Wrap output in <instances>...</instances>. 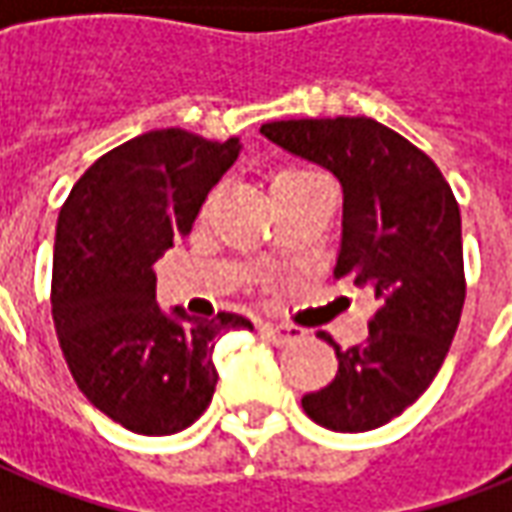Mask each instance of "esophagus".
<instances>
[{
  "instance_id": "obj_1",
  "label": "esophagus",
  "mask_w": 512,
  "mask_h": 512,
  "mask_svg": "<svg viewBox=\"0 0 512 512\" xmlns=\"http://www.w3.org/2000/svg\"><path fill=\"white\" fill-rule=\"evenodd\" d=\"M263 336L274 344H294L297 339H302V330L300 328H291V325H263Z\"/></svg>"
}]
</instances>
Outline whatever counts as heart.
I'll use <instances>...</instances> for the list:
<instances>
[{
    "label": "heart",
    "mask_w": 512,
    "mask_h": 512,
    "mask_svg": "<svg viewBox=\"0 0 512 512\" xmlns=\"http://www.w3.org/2000/svg\"><path fill=\"white\" fill-rule=\"evenodd\" d=\"M316 179H325L322 173H316L311 168H280L271 173V196L280 198L291 190H297L302 184L316 182Z\"/></svg>",
    "instance_id": "b5f03b06"
}]
</instances>
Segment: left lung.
Segmentation results:
<instances>
[{
    "label": "left lung",
    "instance_id": "left-lung-1",
    "mask_svg": "<svg viewBox=\"0 0 512 512\" xmlns=\"http://www.w3.org/2000/svg\"><path fill=\"white\" fill-rule=\"evenodd\" d=\"M291 154L328 168L344 193L336 277L373 288L367 342L342 350L328 387L302 398L330 431H370L429 389L465 302L460 204L440 168L370 117L277 120L260 128Z\"/></svg>",
    "mask_w": 512,
    "mask_h": 512
}]
</instances>
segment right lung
Returning a JSON list of instances; mask_svg holds the SVG:
<instances>
[{
  "instance_id": "1",
  "label": "right lung",
  "mask_w": 512,
  "mask_h": 512,
  "mask_svg": "<svg viewBox=\"0 0 512 512\" xmlns=\"http://www.w3.org/2000/svg\"><path fill=\"white\" fill-rule=\"evenodd\" d=\"M241 142L162 128L117 145L75 182L52 257V322L69 373L103 415L134 434L193 426L215 392V342L252 330L241 314H162L154 263L193 229Z\"/></svg>"
}]
</instances>
